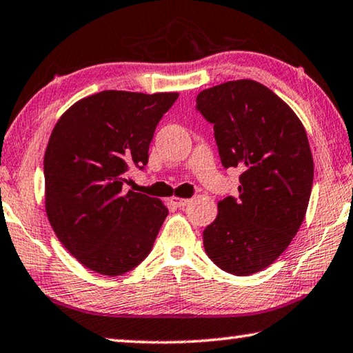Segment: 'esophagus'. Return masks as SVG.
I'll return each instance as SVG.
<instances>
[{"label": "esophagus", "mask_w": 353, "mask_h": 353, "mask_svg": "<svg viewBox=\"0 0 353 353\" xmlns=\"http://www.w3.org/2000/svg\"><path fill=\"white\" fill-rule=\"evenodd\" d=\"M170 201L172 204H174L176 207H185L190 204V199H183V198H177V196H172L170 198Z\"/></svg>", "instance_id": "esophagus-1"}]
</instances>
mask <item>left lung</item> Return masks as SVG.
<instances>
[{
    "label": "left lung",
    "mask_w": 353,
    "mask_h": 353,
    "mask_svg": "<svg viewBox=\"0 0 353 353\" xmlns=\"http://www.w3.org/2000/svg\"><path fill=\"white\" fill-rule=\"evenodd\" d=\"M196 110L214 124L223 166L243 171L239 196L220 201L204 229V250L221 270L253 275L281 256L303 223L314 177L305 127L254 80L204 89Z\"/></svg>",
    "instance_id": "obj_1"
}]
</instances>
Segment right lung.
Here are the masks:
<instances>
[{
  "label": "right lung",
  "instance_id": "obj_1",
  "mask_svg": "<svg viewBox=\"0 0 353 353\" xmlns=\"http://www.w3.org/2000/svg\"><path fill=\"white\" fill-rule=\"evenodd\" d=\"M177 92L102 91L56 122L43 157L46 212L56 237L89 270L124 275L146 259L168 215L160 199L128 190L155 127Z\"/></svg>",
  "mask_w": 353,
  "mask_h": 353
}]
</instances>
